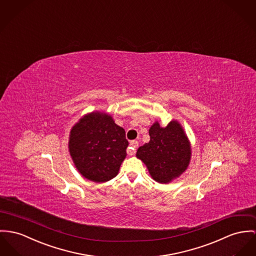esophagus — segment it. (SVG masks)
Segmentation results:
<instances>
[{"label": "esophagus", "mask_w": 256, "mask_h": 256, "mask_svg": "<svg viewBox=\"0 0 256 256\" xmlns=\"http://www.w3.org/2000/svg\"><path fill=\"white\" fill-rule=\"evenodd\" d=\"M138 147V141L136 140H132V141H130V147L128 148V150H126V153H128V155H130V156H134V154H136V148Z\"/></svg>", "instance_id": "obj_1"}]
</instances>
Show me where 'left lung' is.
I'll list each match as a JSON object with an SVG mask.
<instances>
[{
  "instance_id": "8db88e82",
  "label": "left lung",
  "mask_w": 256,
  "mask_h": 256,
  "mask_svg": "<svg viewBox=\"0 0 256 256\" xmlns=\"http://www.w3.org/2000/svg\"><path fill=\"white\" fill-rule=\"evenodd\" d=\"M150 141L140 146L136 157L147 166L151 176L168 183L187 168L191 158L189 140L176 120L162 128L156 122L149 130Z\"/></svg>"
}]
</instances>
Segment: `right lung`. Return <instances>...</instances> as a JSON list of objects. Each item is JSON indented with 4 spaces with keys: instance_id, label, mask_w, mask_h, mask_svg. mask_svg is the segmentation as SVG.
Here are the masks:
<instances>
[{
    "instance_id": "right-lung-1",
    "label": "right lung",
    "mask_w": 256,
    "mask_h": 256,
    "mask_svg": "<svg viewBox=\"0 0 256 256\" xmlns=\"http://www.w3.org/2000/svg\"><path fill=\"white\" fill-rule=\"evenodd\" d=\"M128 146L124 130L105 113L86 115L70 132L73 162L82 176L94 182H105L118 174Z\"/></svg>"
}]
</instances>
